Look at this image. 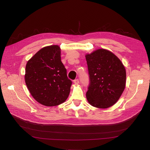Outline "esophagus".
Wrapping results in <instances>:
<instances>
[{
	"mask_svg": "<svg viewBox=\"0 0 150 150\" xmlns=\"http://www.w3.org/2000/svg\"><path fill=\"white\" fill-rule=\"evenodd\" d=\"M74 83H75V84H78V83H79V80H78V79H76V80H75L74 81Z\"/></svg>",
	"mask_w": 150,
	"mask_h": 150,
	"instance_id": "obj_1",
	"label": "esophagus"
}]
</instances>
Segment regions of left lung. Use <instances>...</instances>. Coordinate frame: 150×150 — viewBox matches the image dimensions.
<instances>
[{"label": "left lung", "instance_id": "8db88e82", "mask_svg": "<svg viewBox=\"0 0 150 150\" xmlns=\"http://www.w3.org/2000/svg\"><path fill=\"white\" fill-rule=\"evenodd\" d=\"M89 75L86 98L98 108L113 106L126 85V70L121 61L109 50L100 49L86 55Z\"/></svg>", "mask_w": 150, "mask_h": 150}]
</instances>
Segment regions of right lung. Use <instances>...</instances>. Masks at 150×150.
<instances>
[{
    "label": "right lung",
    "instance_id": "add662e5",
    "mask_svg": "<svg viewBox=\"0 0 150 150\" xmlns=\"http://www.w3.org/2000/svg\"><path fill=\"white\" fill-rule=\"evenodd\" d=\"M25 81L31 95L42 105L57 106L66 100L72 82L61 61L58 45L45 47L28 61Z\"/></svg>",
    "mask_w": 150,
    "mask_h": 150
}]
</instances>
